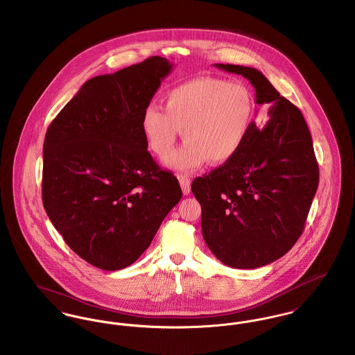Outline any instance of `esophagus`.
I'll return each mask as SVG.
<instances>
[{
    "label": "esophagus",
    "mask_w": 355,
    "mask_h": 355,
    "mask_svg": "<svg viewBox=\"0 0 355 355\" xmlns=\"http://www.w3.org/2000/svg\"><path fill=\"white\" fill-rule=\"evenodd\" d=\"M178 181H180V185L182 188L184 194H189L191 193V178L185 174H178Z\"/></svg>",
    "instance_id": "esophagus-1"
}]
</instances>
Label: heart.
Masks as SVG:
<instances>
[{"label": "heart", "mask_w": 355, "mask_h": 355, "mask_svg": "<svg viewBox=\"0 0 355 355\" xmlns=\"http://www.w3.org/2000/svg\"><path fill=\"white\" fill-rule=\"evenodd\" d=\"M255 113L254 96L243 82L200 77L168 90L164 110L148 105L140 127L148 148L158 157L173 150L182 130L187 140L164 164L191 171L208 159L214 164L231 161L250 135Z\"/></svg>", "instance_id": "1"}]
</instances>
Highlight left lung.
Instances as JSON below:
<instances>
[{
    "mask_svg": "<svg viewBox=\"0 0 355 355\" xmlns=\"http://www.w3.org/2000/svg\"><path fill=\"white\" fill-rule=\"evenodd\" d=\"M243 76L270 119L254 123L241 151L209 174L194 178L202 236L214 255L235 269H257L285 255L304 231L319 185V166L308 125L257 69L215 64Z\"/></svg>",
    "mask_w": 355,
    "mask_h": 355,
    "instance_id": "left-lung-1",
    "label": "left lung"
}]
</instances>
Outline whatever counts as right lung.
Listing matches in <instances>:
<instances>
[{"instance_id":"obj_1","label":"right lung","mask_w":355,"mask_h":355,"mask_svg":"<svg viewBox=\"0 0 355 355\" xmlns=\"http://www.w3.org/2000/svg\"><path fill=\"white\" fill-rule=\"evenodd\" d=\"M171 67L151 56L85 82L46 132L44 209L69 247L98 269L132 265L182 197L140 127Z\"/></svg>"}]
</instances>
